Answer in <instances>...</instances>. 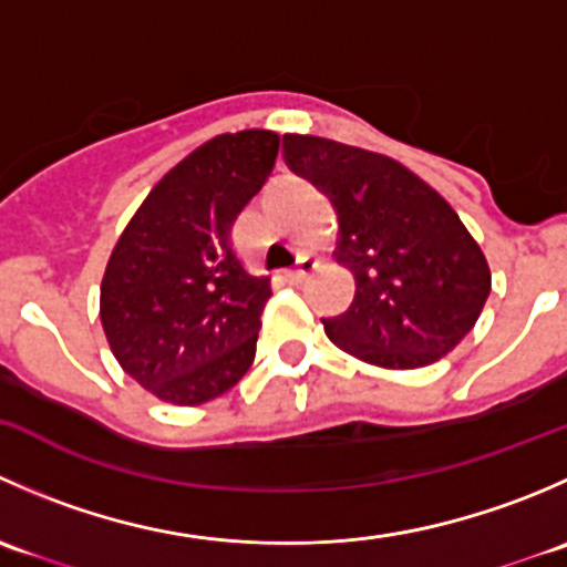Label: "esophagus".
Listing matches in <instances>:
<instances>
[{"label":"esophagus","mask_w":567,"mask_h":567,"mask_svg":"<svg viewBox=\"0 0 567 567\" xmlns=\"http://www.w3.org/2000/svg\"><path fill=\"white\" fill-rule=\"evenodd\" d=\"M318 268V260L312 255H301L299 257V266L293 268V271H290V279H293V282H305L307 277H310L312 271H316Z\"/></svg>","instance_id":"1"}]
</instances>
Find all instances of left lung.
<instances>
[{"label": "left lung", "instance_id": "left-lung-1", "mask_svg": "<svg viewBox=\"0 0 567 567\" xmlns=\"http://www.w3.org/2000/svg\"><path fill=\"white\" fill-rule=\"evenodd\" d=\"M285 164L334 205L337 262L357 293L326 337L362 362L414 370L439 362L472 331L491 271L447 199L394 158L323 136H282Z\"/></svg>", "mask_w": 567, "mask_h": 567}]
</instances>
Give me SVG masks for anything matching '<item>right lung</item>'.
<instances>
[{
    "label": "right lung",
    "instance_id": "obj_1",
    "mask_svg": "<svg viewBox=\"0 0 567 567\" xmlns=\"http://www.w3.org/2000/svg\"><path fill=\"white\" fill-rule=\"evenodd\" d=\"M277 151L274 131L214 136L151 188L114 244L101 323L120 368L158 400L208 403L255 359L271 282L244 268L230 230Z\"/></svg>",
    "mask_w": 567,
    "mask_h": 567
}]
</instances>
